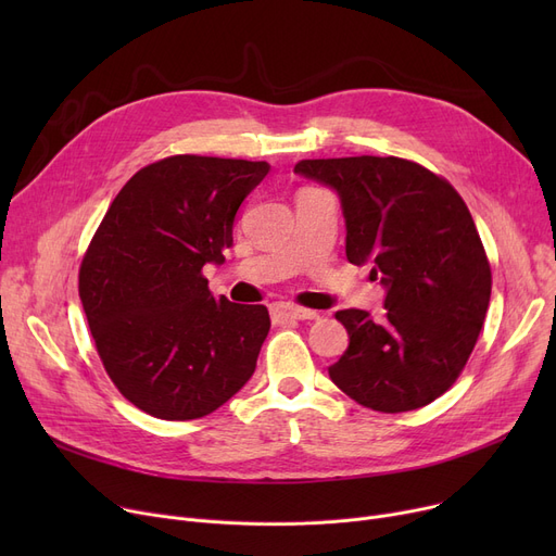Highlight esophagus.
Masks as SVG:
<instances>
[{"instance_id":"34e87169","label":"esophagus","mask_w":556,"mask_h":556,"mask_svg":"<svg viewBox=\"0 0 556 556\" xmlns=\"http://www.w3.org/2000/svg\"><path fill=\"white\" fill-rule=\"evenodd\" d=\"M270 313H273L275 323H286V319H315L317 317L315 311H308V308H302V306H295V304H286V302L273 304Z\"/></svg>"}]
</instances>
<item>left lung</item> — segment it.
Listing matches in <instances>:
<instances>
[{
  "instance_id": "left-lung-1",
  "label": "left lung",
  "mask_w": 556,
  "mask_h": 556,
  "mask_svg": "<svg viewBox=\"0 0 556 556\" xmlns=\"http://www.w3.org/2000/svg\"><path fill=\"white\" fill-rule=\"evenodd\" d=\"M295 173L333 189L346 258L386 288V317L338 311L349 346L331 381L378 413H407L442 396L478 342L491 268L476 223L440 175L401 157L302 160Z\"/></svg>"
}]
</instances>
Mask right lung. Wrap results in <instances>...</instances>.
Segmentation results:
<instances>
[{
  "instance_id": "add662e5",
  "label": "right lung",
  "mask_w": 556,
  "mask_h": 556,
  "mask_svg": "<svg viewBox=\"0 0 556 556\" xmlns=\"http://www.w3.org/2000/svg\"><path fill=\"white\" fill-rule=\"evenodd\" d=\"M268 162L175 155L137 170L85 252L78 295L112 383L166 421L210 415L254 374L266 306L216 300L202 268L220 266L241 202Z\"/></svg>"
}]
</instances>
